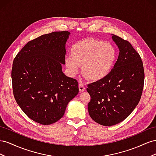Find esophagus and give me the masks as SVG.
<instances>
[{"label": "esophagus", "mask_w": 156, "mask_h": 156, "mask_svg": "<svg viewBox=\"0 0 156 156\" xmlns=\"http://www.w3.org/2000/svg\"><path fill=\"white\" fill-rule=\"evenodd\" d=\"M84 90H85V87H84L83 84L82 83H80L79 84V91L80 93L84 91Z\"/></svg>", "instance_id": "esophagus-1"}]
</instances>
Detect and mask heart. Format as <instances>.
Instances as JSON below:
<instances>
[{
	"label": "heart",
	"mask_w": 156,
	"mask_h": 156,
	"mask_svg": "<svg viewBox=\"0 0 156 156\" xmlns=\"http://www.w3.org/2000/svg\"><path fill=\"white\" fill-rule=\"evenodd\" d=\"M72 57L65 59L69 73L75 75L82 66L83 74L91 80L104 78L112 69L116 58V51L112 44L89 39L76 43L71 50Z\"/></svg>",
	"instance_id": "b5f03b06"
}]
</instances>
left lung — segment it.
<instances>
[{"mask_svg": "<svg viewBox=\"0 0 156 156\" xmlns=\"http://www.w3.org/2000/svg\"><path fill=\"white\" fill-rule=\"evenodd\" d=\"M119 53L114 69L106 76L89 83L91 100L88 112L93 120L112 126L127 118L135 108L144 87V70L141 57L131 43L113 35Z\"/></svg>", "mask_w": 156, "mask_h": 156, "instance_id": "8db88e82", "label": "left lung"}]
</instances>
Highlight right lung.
<instances>
[{"mask_svg": "<svg viewBox=\"0 0 156 156\" xmlns=\"http://www.w3.org/2000/svg\"><path fill=\"white\" fill-rule=\"evenodd\" d=\"M70 33L42 35L25 44L13 61V93L17 105L33 121L50 125L63 116L76 95L78 83L62 72Z\"/></svg>", "mask_w": 156, "mask_h": 156, "instance_id": "add662e5", "label": "right lung"}]
</instances>
